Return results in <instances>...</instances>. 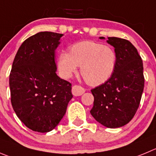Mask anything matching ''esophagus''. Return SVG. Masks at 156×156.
<instances>
[{
	"instance_id": "1",
	"label": "esophagus",
	"mask_w": 156,
	"mask_h": 156,
	"mask_svg": "<svg viewBox=\"0 0 156 156\" xmlns=\"http://www.w3.org/2000/svg\"><path fill=\"white\" fill-rule=\"evenodd\" d=\"M71 91H72V94H73V95L80 96L85 93V88H83L82 87L79 86V85H74V86L72 87Z\"/></svg>"
}]
</instances>
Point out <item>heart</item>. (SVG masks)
Listing matches in <instances>:
<instances>
[{
    "label": "heart",
    "instance_id": "heart-1",
    "mask_svg": "<svg viewBox=\"0 0 156 156\" xmlns=\"http://www.w3.org/2000/svg\"><path fill=\"white\" fill-rule=\"evenodd\" d=\"M117 61L115 51L109 45L91 41L78 42L62 52L58 58V71L70 78L81 67V74L88 85L96 86L107 81L115 71Z\"/></svg>",
    "mask_w": 156,
    "mask_h": 156
}]
</instances>
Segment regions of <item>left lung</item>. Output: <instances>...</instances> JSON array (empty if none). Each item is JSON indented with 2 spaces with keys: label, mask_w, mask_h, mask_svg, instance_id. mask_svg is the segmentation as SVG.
<instances>
[{
  "label": "left lung",
  "mask_w": 156,
  "mask_h": 156,
  "mask_svg": "<svg viewBox=\"0 0 156 156\" xmlns=\"http://www.w3.org/2000/svg\"><path fill=\"white\" fill-rule=\"evenodd\" d=\"M107 42L116 52L115 68L107 81L91 89L94 99L90 112L100 124L115 129L128 124L137 112L145 82L143 63L128 40L109 37Z\"/></svg>",
  "instance_id": "left-lung-1"
}]
</instances>
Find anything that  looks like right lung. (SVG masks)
<instances>
[{
  "mask_svg": "<svg viewBox=\"0 0 156 156\" xmlns=\"http://www.w3.org/2000/svg\"><path fill=\"white\" fill-rule=\"evenodd\" d=\"M62 34L42 31L19 48L9 77L11 105L28 129L53 130L66 112L73 95L71 84L57 75L55 51Z\"/></svg>",
  "mask_w": 156,
  "mask_h": 156,
  "instance_id": "obj_1",
  "label": "right lung"
}]
</instances>
